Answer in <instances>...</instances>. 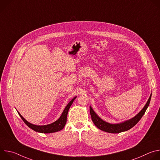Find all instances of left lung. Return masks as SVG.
<instances>
[{
    "instance_id": "left-lung-1",
    "label": "left lung",
    "mask_w": 160,
    "mask_h": 160,
    "mask_svg": "<svg viewBox=\"0 0 160 160\" xmlns=\"http://www.w3.org/2000/svg\"><path fill=\"white\" fill-rule=\"evenodd\" d=\"M151 94L150 97L146 102V105L143 108V109L138 114V115H135L133 118L126 120L123 122L120 123H116V124H112L108 123L104 120H102L101 118L98 117L97 114L94 112L92 107L90 106V116L91 118H92V120L94 125L100 130L108 132V133H120L122 132L127 131L130 128H132L133 127H134L137 123H138L139 120L141 119L142 116L144 115V114L145 113L147 108H148L151 98Z\"/></svg>"
}]
</instances>
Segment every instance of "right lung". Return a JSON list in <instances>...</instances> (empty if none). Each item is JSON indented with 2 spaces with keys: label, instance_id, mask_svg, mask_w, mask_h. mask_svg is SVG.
I'll return each mask as SVG.
<instances>
[{
  "label": "right lung",
  "instance_id": "obj_1",
  "mask_svg": "<svg viewBox=\"0 0 160 160\" xmlns=\"http://www.w3.org/2000/svg\"><path fill=\"white\" fill-rule=\"evenodd\" d=\"M77 96L75 97L69 103L67 104V106L65 107L61 116L59 117V118L58 120H57L56 122L47 125H35L33 124H32L30 123H29L28 122H27L23 117H22L20 113L18 111L19 115L20 116V117L21 118V119L22 120L25 124L30 127V128H32V130H33L35 132H38L40 133H53V132H58L61 130H62L64 127L66 125V120H67V115H68V110H69L70 106H72L73 101L76 99Z\"/></svg>",
  "mask_w": 160,
  "mask_h": 160
}]
</instances>
